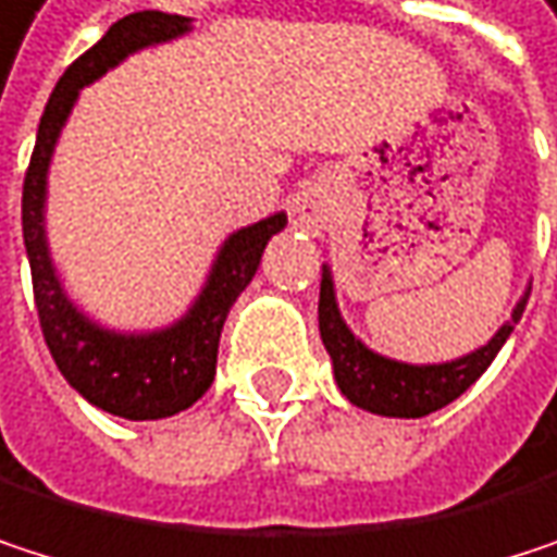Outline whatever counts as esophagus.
I'll return each mask as SVG.
<instances>
[{"mask_svg": "<svg viewBox=\"0 0 557 557\" xmlns=\"http://www.w3.org/2000/svg\"><path fill=\"white\" fill-rule=\"evenodd\" d=\"M331 220V194L324 187H308L292 200V226L305 236H321Z\"/></svg>", "mask_w": 557, "mask_h": 557, "instance_id": "1", "label": "esophagus"}]
</instances>
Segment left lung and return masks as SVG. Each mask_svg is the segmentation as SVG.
Segmentation results:
<instances>
[{
	"instance_id": "left-lung-1",
	"label": "left lung",
	"mask_w": 557,
	"mask_h": 557,
	"mask_svg": "<svg viewBox=\"0 0 557 557\" xmlns=\"http://www.w3.org/2000/svg\"><path fill=\"white\" fill-rule=\"evenodd\" d=\"M525 301H529V288L516 301L512 318L483 347H476L473 354L457 357L450 363L416 367V363H399V360H389L383 354H373L360 337H354V331L341 318L331 269L324 265L318 324H321V341H324V347L331 354V363H334L337 389L357 409H367L373 416L386 418H421L450 406L457 396H463L486 373V367L496 360L499 347L506 344V337L519 324V318L525 311Z\"/></svg>"
}]
</instances>
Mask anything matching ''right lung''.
Returning <instances> with one entry per match:
<instances>
[{
    "instance_id": "right-lung-1",
    "label": "right lung",
    "mask_w": 557,
    "mask_h": 557,
    "mask_svg": "<svg viewBox=\"0 0 557 557\" xmlns=\"http://www.w3.org/2000/svg\"><path fill=\"white\" fill-rule=\"evenodd\" d=\"M190 32V18L168 12H133L120 18L87 54H81L58 81L22 187V233L32 265L35 308L41 321L45 344L61 370V376L97 409L129 421H154L190 409L213 383L216 347L223 321L252 282L265 243L285 230L288 216L272 213L252 226L226 236L210 275L187 308V314L161 331L120 334L90 321L64 292L58 269L51 262L45 236V200H48V168L61 129L81 97V90L100 81L110 67L126 61L141 48L181 38Z\"/></svg>"
}]
</instances>
